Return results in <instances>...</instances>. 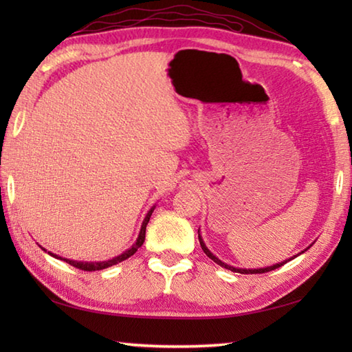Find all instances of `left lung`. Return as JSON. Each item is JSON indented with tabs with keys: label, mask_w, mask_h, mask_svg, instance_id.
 <instances>
[{
	"label": "left lung",
	"mask_w": 352,
	"mask_h": 352,
	"mask_svg": "<svg viewBox=\"0 0 352 352\" xmlns=\"http://www.w3.org/2000/svg\"><path fill=\"white\" fill-rule=\"evenodd\" d=\"M198 239H199V245H201V248H203V251L206 252V256L208 257V258H212L214 263H218L219 266H222V267H226V269H228V271H233V272H239V274H265V272H269V271H274V269H276V267H280V266H283L284 263H287V261H290V260H294L295 257H298L300 256V254H302L304 251H307L310 246L313 245H310V246H307V248H305L304 251H301V252H298L296 256H294V257H290V258H287V260H283V261H280V263H275V265H272V266H266V267H257V269H246V267H236V266H231V265H227V263H223L222 260H219L218 257L214 256V254L207 248L206 246V243H204V241H203V236H201V233H199V230H198Z\"/></svg>",
	"instance_id": "left-lung-1"
}]
</instances>
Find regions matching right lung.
I'll list each match as a JSON object with an SVG mask.
<instances>
[{"label": "right lung", "instance_id": "obj_1", "mask_svg": "<svg viewBox=\"0 0 352 352\" xmlns=\"http://www.w3.org/2000/svg\"><path fill=\"white\" fill-rule=\"evenodd\" d=\"M154 208H155V206H153L151 208H149L148 213L145 214L144 221H142L140 231H139V236H138V239H136V242H134L129 250H125L122 254H119V256H116V257H113V258H109V260H104V261H78V260H71V258H66V257H60V256H57V254H54V252L47 251V250L43 248V246H41V245H39V246H41V248H42L45 252H48L51 257L58 258V260H63V261H66V263H68V265L76 266V267L81 269V271H89V272H91V271H101V269H106V267H109V266L118 265V263H121V261H124V260H126L129 257H131L133 254L138 251V248H140V246L144 245V242H145L146 226H148V222H149V218H151V214H153V212H154Z\"/></svg>", "mask_w": 352, "mask_h": 352}]
</instances>
